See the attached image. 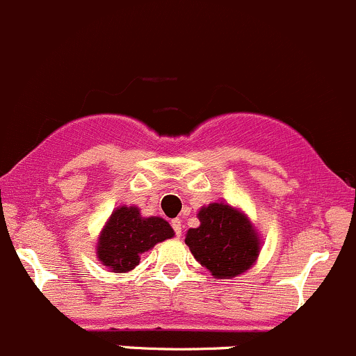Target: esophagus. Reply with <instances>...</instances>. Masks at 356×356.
<instances>
[{
  "instance_id": "obj_1",
  "label": "esophagus",
  "mask_w": 356,
  "mask_h": 356,
  "mask_svg": "<svg viewBox=\"0 0 356 356\" xmlns=\"http://www.w3.org/2000/svg\"><path fill=\"white\" fill-rule=\"evenodd\" d=\"M171 226H173L177 236H179V234H181V219H173V221H171Z\"/></svg>"
}]
</instances>
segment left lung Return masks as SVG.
<instances>
[{"instance_id": "1", "label": "left lung", "mask_w": 356, "mask_h": 356, "mask_svg": "<svg viewBox=\"0 0 356 356\" xmlns=\"http://www.w3.org/2000/svg\"><path fill=\"white\" fill-rule=\"evenodd\" d=\"M199 228L188 229L185 243L212 276L234 277L259 255V238L250 221L226 204H209L199 212Z\"/></svg>"}]
</instances>
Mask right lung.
Listing matches in <instances>:
<instances>
[{"label": "right lung", "instance_id": "obj_1", "mask_svg": "<svg viewBox=\"0 0 356 356\" xmlns=\"http://www.w3.org/2000/svg\"><path fill=\"white\" fill-rule=\"evenodd\" d=\"M175 234L161 218H140L137 207H120L109 218L97 243V257L113 273H128L140 255Z\"/></svg>", "mask_w": 356, "mask_h": 356}]
</instances>
